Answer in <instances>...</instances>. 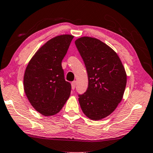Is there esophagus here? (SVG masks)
I'll list each match as a JSON object with an SVG mask.
<instances>
[{
    "instance_id": "esophagus-1",
    "label": "esophagus",
    "mask_w": 153,
    "mask_h": 153,
    "mask_svg": "<svg viewBox=\"0 0 153 153\" xmlns=\"http://www.w3.org/2000/svg\"><path fill=\"white\" fill-rule=\"evenodd\" d=\"M76 81H73V82H72V90H74L75 87H76Z\"/></svg>"
}]
</instances>
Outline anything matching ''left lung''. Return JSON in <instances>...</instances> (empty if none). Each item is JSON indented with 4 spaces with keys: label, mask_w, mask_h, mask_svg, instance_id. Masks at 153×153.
Instances as JSON below:
<instances>
[{
    "label": "left lung",
    "mask_w": 153,
    "mask_h": 153,
    "mask_svg": "<svg viewBox=\"0 0 153 153\" xmlns=\"http://www.w3.org/2000/svg\"><path fill=\"white\" fill-rule=\"evenodd\" d=\"M87 73L86 92L78 94L85 115L92 120H102L115 110L126 85V74L120 57L98 39L84 36L75 41Z\"/></svg>",
    "instance_id": "obj_1"
}]
</instances>
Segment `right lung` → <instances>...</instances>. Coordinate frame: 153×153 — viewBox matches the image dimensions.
I'll list each match as a JSON object with an SVG mask.
<instances>
[{
  "label": "right lung",
  "mask_w": 153,
  "mask_h": 153,
  "mask_svg": "<svg viewBox=\"0 0 153 153\" xmlns=\"http://www.w3.org/2000/svg\"><path fill=\"white\" fill-rule=\"evenodd\" d=\"M73 38L65 34L51 39L35 53L26 68V96L35 110L44 116L59 112L70 96L72 86L65 79L62 61Z\"/></svg>",
  "instance_id": "obj_1"
}]
</instances>
